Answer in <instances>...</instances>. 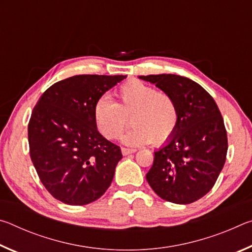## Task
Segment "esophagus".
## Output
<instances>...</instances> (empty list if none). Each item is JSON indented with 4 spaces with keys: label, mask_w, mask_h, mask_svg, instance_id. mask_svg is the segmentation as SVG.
I'll return each mask as SVG.
<instances>
[{
    "label": "esophagus",
    "mask_w": 252,
    "mask_h": 252,
    "mask_svg": "<svg viewBox=\"0 0 252 252\" xmlns=\"http://www.w3.org/2000/svg\"><path fill=\"white\" fill-rule=\"evenodd\" d=\"M121 151H122V155H123V156H127V155H130V153H133V152H135L136 150H135V149L121 148Z\"/></svg>",
    "instance_id": "34e87169"
}]
</instances>
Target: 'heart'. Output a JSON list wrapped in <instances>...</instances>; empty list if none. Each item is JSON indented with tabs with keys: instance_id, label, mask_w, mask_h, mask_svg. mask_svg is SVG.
<instances>
[{
	"instance_id": "1",
	"label": "heart",
	"mask_w": 252,
	"mask_h": 252,
	"mask_svg": "<svg viewBox=\"0 0 252 252\" xmlns=\"http://www.w3.org/2000/svg\"><path fill=\"white\" fill-rule=\"evenodd\" d=\"M116 95L118 102L101 96L93 106V121L101 135L108 140L118 139L131 117L133 126L122 138L127 146L151 142L162 146L171 140L179 125V109L169 93L132 80L122 84Z\"/></svg>"
}]
</instances>
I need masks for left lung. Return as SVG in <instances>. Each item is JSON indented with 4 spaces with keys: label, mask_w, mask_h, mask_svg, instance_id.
<instances>
[{
    "label": "left lung",
    "mask_w": 252,
    "mask_h": 252,
    "mask_svg": "<svg viewBox=\"0 0 252 252\" xmlns=\"http://www.w3.org/2000/svg\"><path fill=\"white\" fill-rule=\"evenodd\" d=\"M139 78L169 93L179 109L176 133L155 152L148 183L165 201H197L215 186L227 157V131L218 105L201 85L185 76Z\"/></svg>",
    "instance_id": "left-lung-1"
}]
</instances>
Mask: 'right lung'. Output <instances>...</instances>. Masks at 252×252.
I'll list each match as a JSON object with an SVG mask.
<instances>
[{
    "label": "right lung",
    "mask_w": 252,
    "mask_h": 252,
    "mask_svg": "<svg viewBox=\"0 0 252 252\" xmlns=\"http://www.w3.org/2000/svg\"><path fill=\"white\" fill-rule=\"evenodd\" d=\"M126 75H74L46 90L28 126L30 157L55 199L83 206L99 199L113 180L120 147L102 136L93 121L95 101Z\"/></svg>",
    "instance_id": "obj_1"
}]
</instances>
